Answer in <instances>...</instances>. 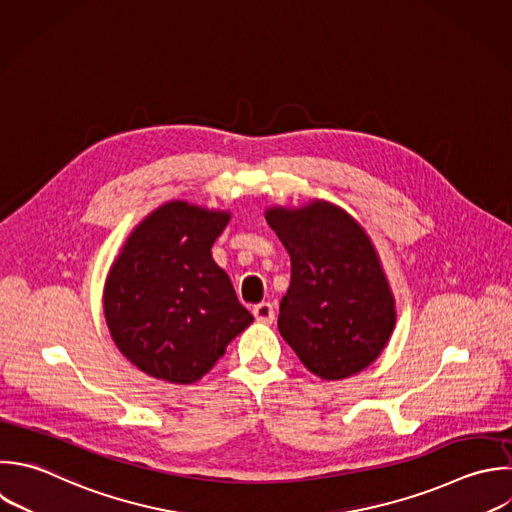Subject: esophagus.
I'll return each instance as SVG.
<instances>
[{
  "label": "esophagus",
  "mask_w": 512,
  "mask_h": 512,
  "mask_svg": "<svg viewBox=\"0 0 512 512\" xmlns=\"http://www.w3.org/2000/svg\"><path fill=\"white\" fill-rule=\"evenodd\" d=\"M252 312H254V318L262 324H272V320H274V306L270 302L256 304Z\"/></svg>",
  "instance_id": "1"
}]
</instances>
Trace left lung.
Wrapping results in <instances>:
<instances>
[{
    "instance_id": "obj_1",
    "label": "left lung",
    "mask_w": 512,
    "mask_h": 512,
    "mask_svg": "<svg viewBox=\"0 0 512 512\" xmlns=\"http://www.w3.org/2000/svg\"><path fill=\"white\" fill-rule=\"evenodd\" d=\"M264 216L292 262L278 316L282 338L322 380L368 368L392 336L396 302L366 230L326 200L272 206Z\"/></svg>"
}]
</instances>
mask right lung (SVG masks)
I'll return each instance as SVG.
<instances>
[{"mask_svg": "<svg viewBox=\"0 0 512 512\" xmlns=\"http://www.w3.org/2000/svg\"><path fill=\"white\" fill-rule=\"evenodd\" d=\"M232 214L170 200L126 238L104 284L118 350L142 372L192 384L252 324L212 246Z\"/></svg>", "mask_w": 512, "mask_h": 512, "instance_id": "1", "label": "right lung"}]
</instances>
